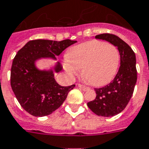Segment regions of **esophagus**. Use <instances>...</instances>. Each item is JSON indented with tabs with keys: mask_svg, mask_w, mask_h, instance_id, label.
Segmentation results:
<instances>
[{
	"mask_svg": "<svg viewBox=\"0 0 149 149\" xmlns=\"http://www.w3.org/2000/svg\"><path fill=\"white\" fill-rule=\"evenodd\" d=\"M78 87H79V88H81V89H82L83 91H88V90L90 89L88 87H86V86H84V85H82V84H78Z\"/></svg>",
	"mask_w": 149,
	"mask_h": 149,
	"instance_id": "obj_1",
	"label": "esophagus"
}]
</instances>
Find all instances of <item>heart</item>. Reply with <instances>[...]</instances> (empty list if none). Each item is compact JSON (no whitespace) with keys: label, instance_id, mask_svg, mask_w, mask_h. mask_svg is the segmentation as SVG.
Returning <instances> with one entry per match:
<instances>
[{"label":"heart","instance_id":"obj_1","mask_svg":"<svg viewBox=\"0 0 149 149\" xmlns=\"http://www.w3.org/2000/svg\"><path fill=\"white\" fill-rule=\"evenodd\" d=\"M120 52L115 45L101 40H90L71 47L63 67L70 77L82 75L95 87L108 84L114 79L120 66Z\"/></svg>","mask_w":149,"mask_h":149}]
</instances>
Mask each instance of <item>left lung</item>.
<instances>
[{"label": "left lung", "instance_id": "8db88e82", "mask_svg": "<svg viewBox=\"0 0 149 149\" xmlns=\"http://www.w3.org/2000/svg\"><path fill=\"white\" fill-rule=\"evenodd\" d=\"M95 38L115 45L120 54V66L114 79L105 87L95 88V99L87 103L96 115L109 117L122 112L132 97L137 82L136 56L131 47L114 34H99Z\"/></svg>", "mask_w": 149, "mask_h": 149}]
</instances>
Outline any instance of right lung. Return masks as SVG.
<instances>
[{
	"label": "right lung",
	"instance_id": "right-lung-1",
	"mask_svg": "<svg viewBox=\"0 0 149 149\" xmlns=\"http://www.w3.org/2000/svg\"><path fill=\"white\" fill-rule=\"evenodd\" d=\"M76 42L69 39L62 41L33 40L18 52L11 65V86L19 104L30 115L52 114L75 87V84L62 87L56 82L54 72L62 70L59 62H57L53 69L40 70L36 66V61L40 58L56 60V56Z\"/></svg>",
	"mask_w": 149,
	"mask_h": 149
}]
</instances>
